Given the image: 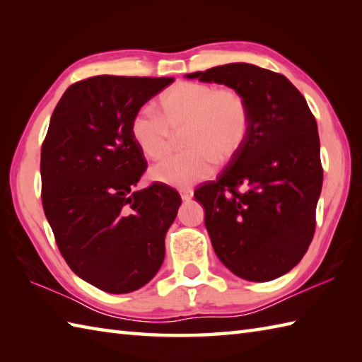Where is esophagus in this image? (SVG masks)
I'll return each mask as SVG.
<instances>
[{"label":"esophagus","mask_w":362,"mask_h":362,"mask_svg":"<svg viewBox=\"0 0 362 362\" xmlns=\"http://www.w3.org/2000/svg\"><path fill=\"white\" fill-rule=\"evenodd\" d=\"M193 196H194L193 189H180V197H182L183 202L191 201V199H193Z\"/></svg>","instance_id":"34e87169"}]
</instances>
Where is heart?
<instances>
[{"instance_id":"1","label":"heart","mask_w":362,"mask_h":362,"mask_svg":"<svg viewBox=\"0 0 362 362\" xmlns=\"http://www.w3.org/2000/svg\"><path fill=\"white\" fill-rule=\"evenodd\" d=\"M158 113L160 118L148 109L135 112L130 136L146 158L160 160L171 152L174 136L183 134L187 153L151 169L153 180L173 188H189L211 177L216 160L226 163L243 148L250 124L240 90L204 82H175L160 95Z\"/></svg>"}]
</instances>
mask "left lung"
Returning <instances> with one entry per match:
<instances>
[{"label":"left lung","mask_w":362,"mask_h":362,"mask_svg":"<svg viewBox=\"0 0 362 362\" xmlns=\"http://www.w3.org/2000/svg\"><path fill=\"white\" fill-rule=\"evenodd\" d=\"M187 78L240 90L250 112L243 148L194 191L213 249L244 280L279 279L300 263L316 230L324 182L316 118L289 79L266 68L227 64Z\"/></svg>","instance_id":"left-lung-1"}]
</instances>
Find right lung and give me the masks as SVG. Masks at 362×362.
I'll return each mask as SVG.
<instances>
[{
	"instance_id": "1",
	"label": "right lung",
	"mask_w": 362,
	"mask_h": 362,
	"mask_svg": "<svg viewBox=\"0 0 362 362\" xmlns=\"http://www.w3.org/2000/svg\"><path fill=\"white\" fill-rule=\"evenodd\" d=\"M173 78L93 76L73 83L42 144V204L71 271L110 294L144 286L165 259V236L182 199L152 183L130 119Z\"/></svg>"
}]
</instances>
